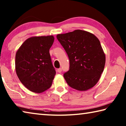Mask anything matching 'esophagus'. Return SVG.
Returning <instances> with one entry per match:
<instances>
[{
    "label": "esophagus",
    "instance_id": "obj_1",
    "mask_svg": "<svg viewBox=\"0 0 126 126\" xmlns=\"http://www.w3.org/2000/svg\"><path fill=\"white\" fill-rule=\"evenodd\" d=\"M62 69L61 68H58V69H57V72H58V73H61V72H62Z\"/></svg>",
    "mask_w": 126,
    "mask_h": 126
}]
</instances>
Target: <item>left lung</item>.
<instances>
[{
  "mask_svg": "<svg viewBox=\"0 0 126 126\" xmlns=\"http://www.w3.org/2000/svg\"><path fill=\"white\" fill-rule=\"evenodd\" d=\"M57 38L69 59V70L63 74L68 84L78 91L92 88L98 82L106 63L99 39L82 30L58 34Z\"/></svg>",
  "mask_w": 126,
  "mask_h": 126,
  "instance_id": "left-lung-1",
  "label": "left lung"
}]
</instances>
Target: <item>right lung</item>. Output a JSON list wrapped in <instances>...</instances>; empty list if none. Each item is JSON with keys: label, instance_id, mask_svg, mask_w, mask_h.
<instances>
[{"label": "right lung", "instance_id": "add662e5", "mask_svg": "<svg viewBox=\"0 0 126 126\" xmlns=\"http://www.w3.org/2000/svg\"><path fill=\"white\" fill-rule=\"evenodd\" d=\"M54 40L53 35L29 38L16 53L17 76L22 83L33 92H43L52 86L56 72L49 49Z\"/></svg>", "mask_w": 126, "mask_h": 126}]
</instances>
